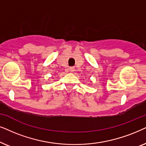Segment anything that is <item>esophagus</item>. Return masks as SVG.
Segmentation results:
<instances>
[{
    "mask_svg": "<svg viewBox=\"0 0 146 146\" xmlns=\"http://www.w3.org/2000/svg\"><path fill=\"white\" fill-rule=\"evenodd\" d=\"M75 67H71L69 68V70H70V71H71V72H74L75 71Z\"/></svg>",
    "mask_w": 146,
    "mask_h": 146,
    "instance_id": "34e87169",
    "label": "esophagus"
}]
</instances>
